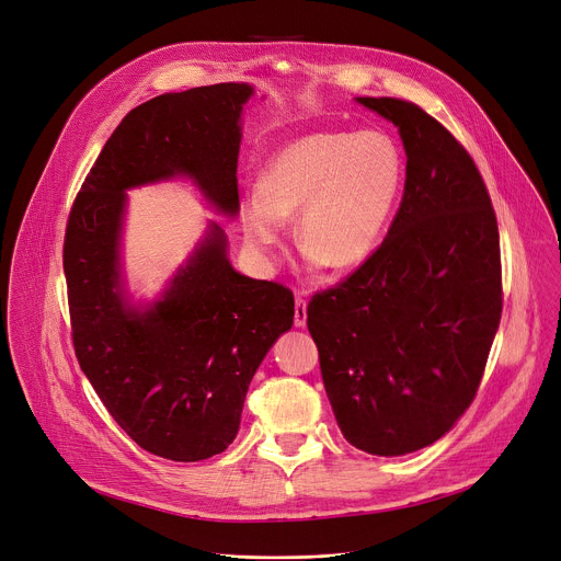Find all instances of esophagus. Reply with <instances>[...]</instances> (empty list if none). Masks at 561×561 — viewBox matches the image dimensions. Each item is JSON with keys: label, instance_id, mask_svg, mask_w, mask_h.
Returning a JSON list of instances; mask_svg holds the SVG:
<instances>
[{"label": "esophagus", "instance_id": "obj_1", "mask_svg": "<svg viewBox=\"0 0 561 561\" xmlns=\"http://www.w3.org/2000/svg\"><path fill=\"white\" fill-rule=\"evenodd\" d=\"M307 323V300L302 296H296L294 300V325L302 328Z\"/></svg>", "mask_w": 561, "mask_h": 561}]
</instances>
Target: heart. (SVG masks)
<instances>
[{"instance_id": "1", "label": "heart", "mask_w": 561, "mask_h": 561, "mask_svg": "<svg viewBox=\"0 0 561 561\" xmlns=\"http://www.w3.org/2000/svg\"><path fill=\"white\" fill-rule=\"evenodd\" d=\"M401 175V156L383 134L305 136L280 149L263 169L259 190L244 196V238L267 254L283 238L285 218L300 214V247L328 267H354L375 249Z\"/></svg>"}]
</instances>
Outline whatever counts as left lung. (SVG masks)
<instances>
[{
    "label": "left lung",
    "mask_w": 561,
    "mask_h": 561,
    "mask_svg": "<svg viewBox=\"0 0 561 561\" xmlns=\"http://www.w3.org/2000/svg\"><path fill=\"white\" fill-rule=\"evenodd\" d=\"M399 127L405 190L386 240L307 305L343 437L377 457L421 450L474 401L502 321V254L485 182L419 104L358 98Z\"/></svg>",
    "instance_id": "left-lung-1"
}]
</instances>
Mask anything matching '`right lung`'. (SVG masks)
Wrapping results in <instances>:
<instances>
[{
  "mask_svg": "<svg viewBox=\"0 0 561 561\" xmlns=\"http://www.w3.org/2000/svg\"><path fill=\"white\" fill-rule=\"evenodd\" d=\"M249 84L158 95L124 115L78 192L65 276L78 363L115 423L147 453L209 459L233 442L244 394L294 323V294L231 270L218 225L147 312L119 289L124 190L178 173L225 214L238 211L240 111Z\"/></svg>",
  "mask_w": 561,
  "mask_h": 561,
  "instance_id": "add662e5",
  "label": "right lung"
}]
</instances>
